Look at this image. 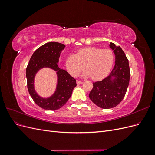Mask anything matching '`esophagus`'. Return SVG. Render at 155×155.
Instances as JSON below:
<instances>
[{
	"instance_id": "obj_1",
	"label": "esophagus",
	"mask_w": 155,
	"mask_h": 155,
	"mask_svg": "<svg viewBox=\"0 0 155 155\" xmlns=\"http://www.w3.org/2000/svg\"><path fill=\"white\" fill-rule=\"evenodd\" d=\"M83 82L82 81H79V80H77V84L78 85H81Z\"/></svg>"
}]
</instances>
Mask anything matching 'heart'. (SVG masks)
<instances>
[{"mask_svg":"<svg viewBox=\"0 0 155 155\" xmlns=\"http://www.w3.org/2000/svg\"><path fill=\"white\" fill-rule=\"evenodd\" d=\"M114 56L109 49L102 50L95 47H87L78 51L77 54H71L66 59V67L73 77L86 67L87 70L83 76L92 77L93 80L105 78L112 67Z\"/></svg>","mask_w":155,"mask_h":155,"instance_id":"b5f03b06","label":"heart"}]
</instances>
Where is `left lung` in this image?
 Here are the masks:
<instances>
[{
    "label": "left lung",
    "mask_w": 155,
    "mask_h": 155,
    "mask_svg": "<svg viewBox=\"0 0 155 155\" xmlns=\"http://www.w3.org/2000/svg\"><path fill=\"white\" fill-rule=\"evenodd\" d=\"M115 54V65L109 76L101 81L93 83L89 97L101 109H111L122 101L129 86L130 68L129 61L120 46L110 43Z\"/></svg>",
    "instance_id": "1"
}]
</instances>
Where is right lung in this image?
Returning <instances> with one entry per match:
<instances>
[{
  "mask_svg": "<svg viewBox=\"0 0 155 155\" xmlns=\"http://www.w3.org/2000/svg\"><path fill=\"white\" fill-rule=\"evenodd\" d=\"M65 45L56 42H49L37 48L31 57L26 68L27 87L35 104L45 110H55L60 109L67 102L76 87V80L58 66L59 58ZM50 68L56 71L58 84L55 92L47 98L37 94L34 88V78L36 72L43 68Z\"/></svg>",
  "mask_w": 155,
  "mask_h": 155,
  "instance_id": "1",
  "label": "right lung"
}]
</instances>
